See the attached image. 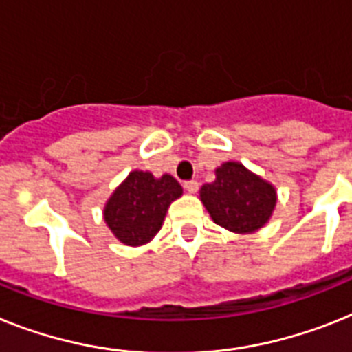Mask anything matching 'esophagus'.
Returning a JSON list of instances; mask_svg holds the SVG:
<instances>
[{
    "instance_id": "1",
    "label": "esophagus",
    "mask_w": 352,
    "mask_h": 352,
    "mask_svg": "<svg viewBox=\"0 0 352 352\" xmlns=\"http://www.w3.org/2000/svg\"><path fill=\"white\" fill-rule=\"evenodd\" d=\"M183 187H185V190L190 194L197 192V188H199V183L196 182V179H190V182H185L183 183Z\"/></svg>"
}]
</instances>
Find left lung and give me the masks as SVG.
Returning a JSON list of instances; mask_svg holds the SVG:
<instances>
[{"mask_svg":"<svg viewBox=\"0 0 352 352\" xmlns=\"http://www.w3.org/2000/svg\"><path fill=\"white\" fill-rule=\"evenodd\" d=\"M199 199L216 225L235 234H252L274 214L277 190L239 162H226L216 169V179L203 185Z\"/></svg>","mask_w":352,"mask_h":352,"instance_id":"obj_1","label":"left lung"}]
</instances>
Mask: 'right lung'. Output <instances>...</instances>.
<instances>
[{"instance_id": "add662e5", "label": "right lung", "mask_w": 352, "mask_h": 352, "mask_svg": "<svg viewBox=\"0 0 352 352\" xmlns=\"http://www.w3.org/2000/svg\"><path fill=\"white\" fill-rule=\"evenodd\" d=\"M182 194V185L170 174L155 178L151 173L133 170L107 199L104 221L120 243L142 246L158 234L167 208Z\"/></svg>"}]
</instances>
